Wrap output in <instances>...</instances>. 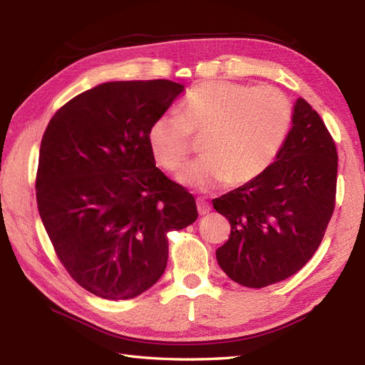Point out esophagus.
I'll return each mask as SVG.
<instances>
[{"label": "esophagus", "mask_w": 365, "mask_h": 365, "mask_svg": "<svg viewBox=\"0 0 365 365\" xmlns=\"http://www.w3.org/2000/svg\"><path fill=\"white\" fill-rule=\"evenodd\" d=\"M212 210V207H210V204L207 202V200H204V199H197V212H199V215L202 216V215H207L208 212Z\"/></svg>", "instance_id": "1"}]
</instances>
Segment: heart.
Returning a JSON list of instances; mask_svg holds the SVG:
<instances>
[{"instance_id": "heart-1", "label": "heart", "mask_w": 365, "mask_h": 365, "mask_svg": "<svg viewBox=\"0 0 365 365\" xmlns=\"http://www.w3.org/2000/svg\"><path fill=\"white\" fill-rule=\"evenodd\" d=\"M294 110L276 86L205 80L192 86L177 111L157 115L147 130L155 161L168 173L187 163L192 136H202L200 157L178 177L183 185L213 190L254 182L273 166L289 138Z\"/></svg>"}]
</instances>
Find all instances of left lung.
<instances>
[{"label": "left lung", "mask_w": 365, "mask_h": 365, "mask_svg": "<svg viewBox=\"0 0 365 365\" xmlns=\"http://www.w3.org/2000/svg\"><path fill=\"white\" fill-rule=\"evenodd\" d=\"M337 149L304 98L265 174L213 200L230 222L216 260L232 281L262 289L293 276L319 250L336 207Z\"/></svg>", "instance_id": "8db88e82"}]
</instances>
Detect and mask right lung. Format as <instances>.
<instances>
[{
  "mask_svg": "<svg viewBox=\"0 0 365 365\" xmlns=\"http://www.w3.org/2000/svg\"><path fill=\"white\" fill-rule=\"evenodd\" d=\"M183 86L111 81L54 113L42 136L37 208L59 262L84 290L130 299L168 265V232L197 220L188 190L155 166L147 130Z\"/></svg>",
  "mask_w": 365,
  "mask_h": 365,
  "instance_id": "obj_1",
  "label": "right lung"
}]
</instances>
